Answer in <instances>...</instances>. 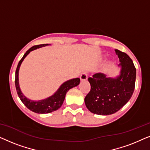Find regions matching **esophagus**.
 <instances>
[{
	"instance_id": "1",
	"label": "esophagus",
	"mask_w": 150,
	"mask_h": 150,
	"mask_svg": "<svg viewBox=\"0 0 150 150\" xmlns=\"http://www.w3.org/2000/svg\"><path fill=\"white\" fill-rule=\"evenodd\" d=\"M87 74L86 72H83L82 74L81 75V77H80V79H81V80L82 81H87Z\"/></svg>"
}]
</instances>
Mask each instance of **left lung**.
Returning a JSON list of instances; mask_svg holds the SVG:
<instances>
[{
    "label": "left lung",
    "instance_id": "left-lung-1",
    "mask_svg": "<svg viewBox=\"0 0 150 150\" xmlns=\"http://www.w3.org/2000/svg\"><path fill=\"white\" fill-rule=\"evenodd\" d=\"M115 50L120 59V75L107 78L97 73L88 79L91 90L85 98V103L89 111L96 115H108L120 110L132 97L136 81V68L126 53Z\"/></svg>",
    "mask_w": 150,
    "mask_h": 150
}]
</instances>
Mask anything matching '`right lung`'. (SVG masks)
I'll return each mask as SVG.
<instances>
[{
    "label": "right lung",
    "mask_w": 150,
    "mask_h": 150,
    "mask_svg": "<svg viewBox=\"0 0 150 150\" xmlns=\"http://www.w3.org/2000/svg\"><path fill=\"white\" fill-rule=\"evenodd\" d=\"M48 44H40L37 45V46H34L30 48V49L26 51L25 54L22 58L20 59V61L18 63V65L16 68V77H15V85L16 91H17V93L18 95V97L21 100L24 105L27 107L28 109L31 110L33 112H36V113L40 114H45V113H49V112H52L54 110H57L61 107L64 101L65 95H66L67 92L69 91V89H71V88L76 87L79 85L80 83V79L79 78H76V79H73L71 80H69L64 83H63L61 85V87L59 88V89L53 94L52 96L49 97L46 99L39 100V101H33L28 98H26L25 96L23 95L22 93L21 90L20 89L19 86V81H18V71H19V69L20 67V65L24 58L29 54L30 51L35 50L37 48H41V47L48 46Z\"/></svg>",
    "instance_id": "add662e5"
}]
</instances>
